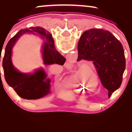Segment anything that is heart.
Returning a JSON list of instances; mask_svg holds the SVG:
<instances>
[{"label": "heart", "mask_w": 132, "mask_h": 132, "mask_svg": "<svg viewBox=\"0 0 132 132\" xmlns=\"http://www.w3.org/2000/svg\"><path fill=\"white\" fill-rule=\"evenodd\" d=\"M98 73L95 67L88 60H83L79 63L77 68L74 70L66 79V84L71 86L75 91L79 92L80 87L78 82L82 84L85 82L89 84L94 80H98Z\"/></svg>", "instance_id": "1"}]
</instances>
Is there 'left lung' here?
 <instances>
[{"label": "left lung", "mask_w": 132, "mask_h": 132, "mask_svg": "<svg viewBox=\"0 0 132 132\" xmlns=\"http://www.w3.org/2000/svg\"><path fill=\"white\" fill-rule=\"evenodd\" d=\"M79 59L93 61L110 98L120 88L126 68V58L121 43L108 30H86L78 43Z\"/></svg>", "instance_id": "1"}]
</instances>
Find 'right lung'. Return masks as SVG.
Wrapping results in <instances>:
<instances>
[{
  "label": "right lung",
  "instance_id": "right-lung-1",
  "mask_svg": "<svg viewBox=\"0 0 132 132\" xmlns=\"http://www.w3.org/2000/svg\"><path fill=\"white\" fill-rule=\"evenodd\" d=\"M24 34H37L44 39L41 54L44 65L57 64L62 65L66 59L56 50L54 39L50 32L41 27L21 29L9 41L5 48L2 63L5 80L21 98L36 100L51 93V80L47 77V75L43 67L38 68L32 73H24L20 72L12 64V48Z\"/></svg>",
  "mask_w": 132,
  "mask_h": 132
}]
</instances>
